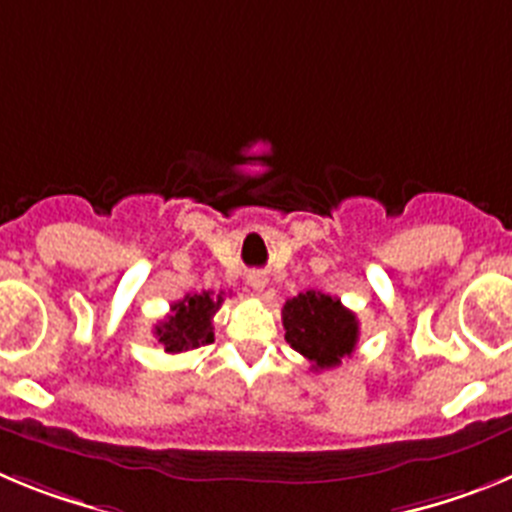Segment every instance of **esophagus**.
Masks as SVG:
<instances>
[{"label":"esophagus","mask_w":512,"mask_h":512,"mask_svg":"<svg viewBox=\"0 0 512 512\" xmlns=\"http://www.w3.org/2000/svg\"><path fill=\"white\" fill-rule=\"evenodd\" d=\"M246 282H248V287L256 289V292H264L266 284H269V277H266V271L253 269L246 274Z\"/></svg>","instance_id":"1"}]
</instances>
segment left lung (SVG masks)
Returning <instances> with one entry per match:
<instances>
[{
    "mask_svg": "<svg viewBox=\"0 0 512 512\" xmlns=\"http://www.w3.org/2000/svg\"><path fill=\"white\" fill-rule=\"evenodd\" d=\"M284 338L297 354L312 361V369H333L354 354L359 343V320L338 297L315 289L284 302Z\"/></svg>",
    "mask_w": 512,
    "mask_h": 512,
    "instance_id": "left-lung-1",
    "label": "left lung"
}]
</instances>
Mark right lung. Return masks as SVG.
Listing matches in <instances>:
<instances>
[{
	"label": "right lung",
	"instance_id": "obj_1",
	"mask_svg": "<svg viewBox=\"0 0 512 512\" xmlns=\"http://www.w3.org/2000/svg\"><path fill=\"white\" fill-rule=\"evenodd\" d=\"M220 305H223V292L220 295L194 292V295L174 302L169 318L164 323H158L156 330H153L166 354H182V351H192V348L207 346V343L215 341L212 315Z\"/></svg>",
	"mask_w": 512,
	"mask_h": 512
}]
</instances>
